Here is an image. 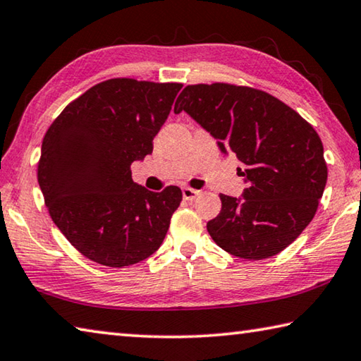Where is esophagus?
Returning a JSON list of instances; mask_svg holds the SVG:
<instances>
[{"mask_svg":"<svg viewBox=\"0 0 361 361\" xmlns=\"http://www.w3.org/2000/svg\"><path fill=\"white\" fill-rule=\"evenodd\" d=\"M201 192L200 190H195V188H190V187H184L182 188V195H184V200L187 201H192L198 197Z\"/></svg>","mask_w":361,"mask_h":361,"instance_id":"1","label":"esophagus"}]
</instances>
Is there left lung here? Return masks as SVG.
<instances>
[{"mask_svg":"<svg viewBox=\"0 0 361 361\" xmlns=\"http://www.w3.org/2000/svg\"><path fill=\"white\" fill-rule=\"evenodd\" d=\"M185 111L244 164L241 198L220 195L207 222L219 247L245 260L274 257L311 224L326 185L324 144L298 112L273 94L244 85H187L174 112Z\"/></svg>","mask_w":361,"mask_h":361,"instance_id":"left-lung-1","label":"left lung"}]
</instances>
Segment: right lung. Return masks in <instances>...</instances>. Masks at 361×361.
<instances>
[{
	"label": "right lung",
	"mask_w": 361,
	"mask_h": 361,
	"mask_svg": "<svg viewBox=\"0 0 361 361\" xmlns=\"http://www.w3.org/2000/svg\"><path fill=\"white\" fill-rule=\"evenodd\" d=\"M180 88L126 78L99 82L46 131L37 182L54 224L88 260L130 267L166 236L180 188L145 190L133 182L130 166L152 154Z\"/></svg>",
	"instance_id": "1"
}]
</instances>
